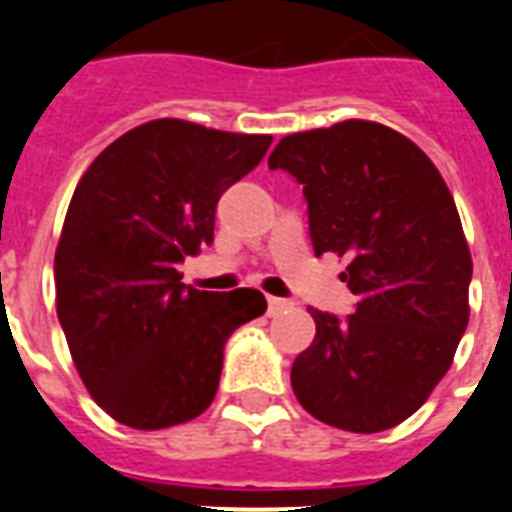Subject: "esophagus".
<instances>
[{
  "mask_svg": "<svg viewBox=\"0 0 512 512\" xmlns=\"http://www.w3.org/2000/svg\"><path fill=\"white\" fill-rule=\"evenodd\" d=\"M287 308H292V303H289V300H281V297L268 295V316H279V313H284Z\"/></svg>",
  "mask_w": 512,
  "mask_h": 512,
  "instance_id": "1",
  "label": "esophagus"
}]
</instances>
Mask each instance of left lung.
<instances>
[{"label": "left lung", "mask_w": 512, "mask_h": 512, "mask_svg": "<svg viewBox=\"0 0 512 512\" xmlns=\"http://www.w3.org/2000/svg\"><path fill=\"white\" fill-rule=\"evenodd\" d=\"M268 167L303 185L313 252L345 257L340 279L358 297L345 321L308 308L297 401L332 428H393L428 401L468 329L473 260L452 191L420 146L366 119L287 135Z\"/></svg>", "instance_id": "obj_1"}]
</instances>
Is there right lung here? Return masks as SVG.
<instances>
[{"mask_svg": "<svg viewBox=\"0 0 512 512\" xmlns=\"http://www.w3.org/2000/svg\"><path fill=\"white\" fill-rule=\"evenodd\" d=\"M271 140L154 119L103 148L76 185L55 249V305L84 388L116 422L159 430L199 417L225 340L265 313L257 289L185 287L177 263L215 241L217 199Z\"/></svg>", "mask_w": 512, "mask_h": 512, "instance_id": "right-lung-1", "label": "right lung"}]
</instances>
